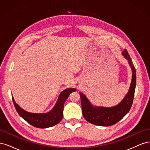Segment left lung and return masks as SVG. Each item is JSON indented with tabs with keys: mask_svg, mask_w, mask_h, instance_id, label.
Segmentation results:
<instances>
[{
	"mask_svg": "<svg viewBox=\"0 0 150 150\" xmlns=\"http://www.w3.org/2000/svg\"><path fill=\"white\" fill-rule=\"evenodd\" d=\"M122 54L128 60L133 74L129 91L117 105L110 108L94 106L84 94L79 93L83 115L85 120L90 123L101 126L114 125L129 111L132 106L137 81L136 69L128 51L125 49Z\"/></svg>",
	"mask_w": 150,
	"mask_h": 150,
	"instance_id": "1",
	"label": "left lung"
}]
</instances>
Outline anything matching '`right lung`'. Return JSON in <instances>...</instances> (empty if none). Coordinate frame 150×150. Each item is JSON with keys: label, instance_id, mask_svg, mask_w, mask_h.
Listing matches in <instances>:
<instances>
[{"label": "right lung", "instance_id": "right-lung-1", "mask_svg": "<svg viewBox=\"0 0 150 150\" xmlns=\"http://www.w3.org/2000/svg\"><path fill=\"white\" fill-rule=\"evenodd\" d=\"M76 91L74 88H68L62 91L55 106L51 111L47 113H33L25 111L15 102L13 96L12 100L18 114L28 123L36 128H46L57 125L62 120L64 103L69 94Z\"/></svg>", "mask_w": 150, "mask_h": 150}]
</instances>
